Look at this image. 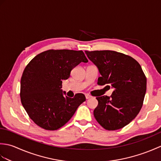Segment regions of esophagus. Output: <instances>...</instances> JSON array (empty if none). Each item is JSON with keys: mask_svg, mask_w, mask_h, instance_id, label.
Returning a JSON list of instances; mask_svg holds the SVG:
<instances>
[{"mask_svg": "<svg viewBox=\"0 0 161 161\" xmlns=\"http://www.w3.org/2000/svg\"><path fill=\"white\" fill-rule=\"evenodd\" d=\"M85 96H86V99H90L91 97V96L89 94H86V95H85Z\"/></svg>", "mask_w": 161, "mask_h": 161, "instance_id": "obj_1", "label": "esophagus"}]
</instances>
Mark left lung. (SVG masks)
<instances>
[{
    "mask_svg": "<svg viewBox=\"0 0 161 161\" xmlns=\"http://www.w3.org/2000/svg\"><path fill=\"white\" fill-rule=\"evenodd\" d=\"M98 68L97 84L114 89L110 97H97L94 117L102 127L114 131L129 124L142 107L147 79L141 65L131 57L112 50L85 51Z\"/></svg>",
    "mask_w": 161,
    "mask_h": 161,
    "instance_id": "8db88e82",
    "label": "left lung"
}]
</instances>
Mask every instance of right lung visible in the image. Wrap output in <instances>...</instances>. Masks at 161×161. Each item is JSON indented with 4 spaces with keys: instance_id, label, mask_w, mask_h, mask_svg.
Masks as SVG:
<instances>
[{
    "instance_id": "obj_1",
    "label": "right lung",
    "mask_w": 161,
    "mask_h": 161,
    "mask_svg": "<svg viewBox=\"0 0 161 161\" xmlns=\"http://www.w3.org/2000/svg\"><path fill=\"white\" fill-rule=\"evenodd\" d=\"M83 51L48 50L37 54L23 70L20 79V101L29 117L44 129L54 131L70 120L85 95L64 96L62 80L81 62L87 63Z\"/></svg>"
}]
</instances>
